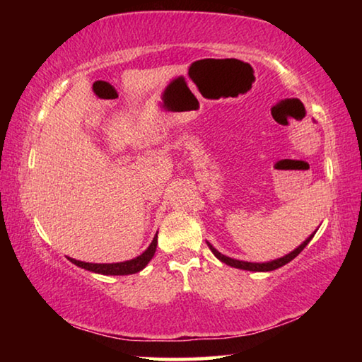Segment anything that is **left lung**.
<instances>
[{"mask_svg":"<svg viewBox=\"0 0 362 362\" xmlns=\"http://www.w3.org/2000/svg\"><path fill=\"white\" fill-rule=\"evenodd\" d=\"M317 230H315V233H316ZM315 233L313 235H310L308 238H306V240L300 244L298 247H296L292 250V252H289V254H286L284 257H279V259H274V260H272V262H263V263H252V262H244V260H236V259H231V257H226V255H223L222 252H218V250L212 246L211 243H207V246H209V249L212 250V254L217 257V259L220 260V262H223V263H226V265H230V267H233V268H240V269H247V272H273V269H278V268H281V267H284L286 263H289L291 260H293L296 259V257L302 252V250L308 246V243L313 240V236H315Z\"/></svg>","mask_w":362,"mask_h":362,"instance_id":"8db88e82","label":"left lung"}]
</instances>
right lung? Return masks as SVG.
<instances>
[{
    "label": "right lung",
    "instance_id": "obj_1",
    "mask_svg": "<svg viewBox=\"0 0 362 362\" xmlns=\"http://www.w3.org/2000/svg\"><path fill=\"white\" fill-rule=\"evenodd\" d=\"M156 246H158V233L155 235V238H153V241L148 246V249L132 260L118 262V263H89V262L70 259V257H69V260L71 263H75V265L79 268L88 269V272L107 274V276L108 274L110 276H124V274H134V273L142 272V269L148 265V262L153 259V255H155Z\"/></svg>",
    "mask_w": 362,
    "mask_h": 362
}]
</instances>
